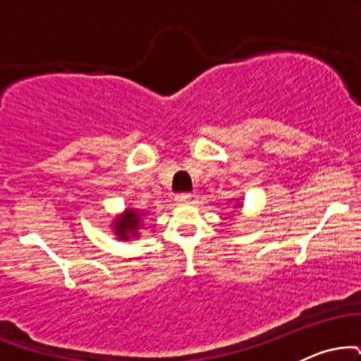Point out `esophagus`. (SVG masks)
<instances>
[{
  "label": "esophagus",
  "instance_id": "34e87169",
  "mask_svg": "<svg viewBox=\"0 0 361 361\" xmlns=\"http://www.w3.org/2000/svg\"><path fill=\"white\" fill-rule=\"evenodd\" d=\"M192 200V193H178L175 197L176 204H188Z\"/></svg>",
  "mask_w": 361,
  "mask_h": 361
}]
</instances>
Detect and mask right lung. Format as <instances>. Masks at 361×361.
<instances>
[{
  "label": "right lung",
  "instance_id": "right-lung-1",
  "mask_svg": "<svg viewBox=\"0 0 361 361\" xmlns=\"http://www.w3.org/2000/svg\"><path fill=\"white\" fill-rule=\"evenodd\" d=\"M142 215H146V212H140V210L135 209H127L117 221L111 224L115 235H118V239H123V241H127L130 238H137V229L140 227V217Z\"/></svg>",
  "mask_w": 361,
  "mask_h": 361
}]
</instances>
